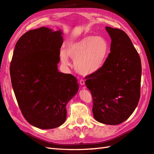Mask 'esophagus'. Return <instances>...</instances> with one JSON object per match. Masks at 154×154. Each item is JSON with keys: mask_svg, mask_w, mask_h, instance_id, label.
<instances>
[{"mask_svg": "<svg viewBox=\"0 0 154 154\" xmlns=\"http://www.w3.org/2000/svg\"><path fill=\"white\" fill-rule=\"evenodd\" d=\"M80 85L83 86V85H84V84H85V81H84L83 79H81L80 80Z\"/></svg>", "mask_w": 154, "mask_h": 154, "instance_id": "esophagus-1", "label": "esophagus"}]
</instances>
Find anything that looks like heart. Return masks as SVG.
<instances>
[{
  "label": "heart",
  "instance_id": "heart-1",
  "mask_svg": "<svg viewBox=\"0 0 154 154\" xmlns=\"http://www.w3.org/2000/svg\"><path fill=\"white\" fill-rule=\"evenodd\" d=\"M62 50L60 58L62 63L70 65L68 56L74 60V68L78 73L87 76L99 71L104 64L109 52V44L102 36L85 35L70 40Z\"/></svg>",
  "mask_w": 154,
  "mask_h": 154
}]
</instances>
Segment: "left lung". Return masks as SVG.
<instances>
[{"label":"left lung","instance_id":"left-lung-1","mask_svg":"<svg viewBox=\"0 0 154 154\" xmlns=\"http://www.w3.org/2000/svg\"><path fill=\"white\" fill-rule=\"evenodd\" d=\"M110 53L102 68L85 77L93 100V115L100 123L117 125L126 120L138 104L142 64L124 31L106 26Z\"/></svg>","mask_w":154,"mask_h":154}]
</instances>
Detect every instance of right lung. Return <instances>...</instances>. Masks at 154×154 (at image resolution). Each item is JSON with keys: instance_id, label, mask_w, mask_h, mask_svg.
<instances>
[{"instance_id": "right-lung-1", "label": "right lung", "mask_w": 154, "mask_h": 154, "mask_svg": "<svg viewBox=\"0 0 154 154\" xmlns=\"http://www.w3.org/2000/svg\"><path fill=\"white\" fill-rule=\"evenodd\" d=\"M62 34L46 27L28 31L16 44L11 62L18 106L26 120L40 129L64 123L66 106L79 88L76 78L58 70Z\"/></svg>"}]
</instances>
